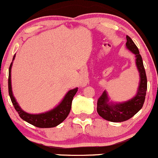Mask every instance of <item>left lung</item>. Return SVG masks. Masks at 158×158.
<instances>
[{"label":"left lung","instance_id":"8db88e82","mask_svg":"<svg viewBox=\"0 0 158 158\" xmlns=\"http://www.w3.org/2000/svg\"><path fill=\"white\" fill-rule=\"evenodd\" d=\"M127 48L135 55V65L139 74V83L136 94L132 99L123 102L111 101L106 90L97 102V112L103 119L111 122H123L133 117L142 108L147 91V77L143 62L138 47L127 35Z\"/></svg>","mask_w":158,"mask_h":158}]
</instances>
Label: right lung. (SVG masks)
I'll return each mask as SVG.
<instances>
[{"mask_svg": "<svg viewBox=\"0 0 158 158\" xmlns=\"http://www.w3.org/2000/svg\"><path fill=\"white\" fill-rule=\"evenodd\" d=\"M16 57V54L13 56V61L9 68V78H8V89H9V95L10 99L14 106L15 109L17 111L19 117L25 121L28 122L33 126L39 127V128H51L55 127L60 124L62 121L65 120L69 115L72 108V102L74 95L77 92V87L70 89L62 101L57 106L48 111L39 114H30L22 109L19 103L14 97L12 90L11 84V69L13 66V60Z\"/></svg>", "mask_w": 158, "mask_h": 158, "instance_id": "add662e5", "label": "right lung"}]
</instances>
